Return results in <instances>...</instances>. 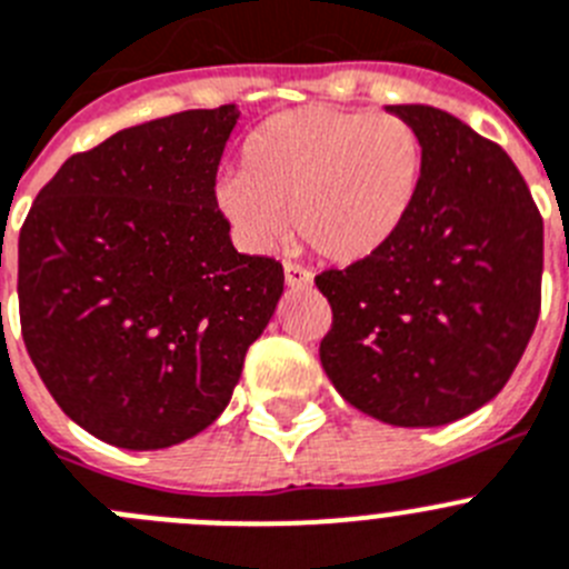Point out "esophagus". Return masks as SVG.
Returning <instances> with one entry per match:
<instances>
[{"instance_id": "1", "label": "esophagus", "mask_w": 569, "mask_h": 569, "mask_svg": "<svg viewBox=\"0 0 569 569\" xmlns=\"http://www.w3.org/2000/svg\"><path fill=\"white\" fill-rule=\"evenodd\" d=\"M284 281H288V288H293V290L310 288L312 273L307 268H301V264L284 262Z\"/></svg>"}]
</instances>
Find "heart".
I'll list each match as a JSON object with an SVG mask.
<instances>
[{
  "label": "heart",
  "instance_id": "b5f03b06",
  "mask_svg": "<svg viewBox=\"0 0 569 569\" xmlns=\"http://www.w3.org/2000/svg\"><path fill=\"white\" fill-rule=\"evenodd\" d=\"M423 138L398 114L301 107L259 123L239 171L217 182V208L239 242L270 250L293 231L330 262L387 248L423 182Z\"/></svg>",
  "mask_w": 569,
  "mask_h": 569
}]
</instances>
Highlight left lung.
Listing matches in <instances>:
<instances>
[{
    "mask_svg": "<svg viewBox=\"0 0 569 569\" xmlns=\"http://www.w3.org/2000/svg\"><path fill=\"white\" fill-rule=\"evenodd\" d=\"M423 138L409 220L387 248L316 276L332 307L321 367L347 403L406 429L497 398L541 307L545 226L513 160L426 103H395Z\"/></svg>",
    "mask_w": 569,
    "mask_h": 569,
    "instance_id": "left-lung-1",
    "label": "left lung"
}]
</instances>
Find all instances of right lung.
Returning <instances> with one entry per match:
<instances>
[{
	"label": "right lung",
	"mask_w": 569,
	"mask_h": 569,
	"mask_svg": "<svg viewBox=\"0 0 569 569\" xmlns=\"http://www.w3.org/2000/svg\"><path fill=\"white\" fill-rule=\"evenodd\" d=\"M239 109H189L72 154L19 233L22 338L47 392L109 446L154 451L222 415L284 290L239 253L217 169Z\"/></svg>",
	"instance_id": "right-lung-1"
}]
</instances>
